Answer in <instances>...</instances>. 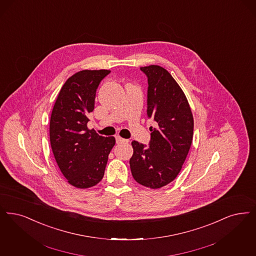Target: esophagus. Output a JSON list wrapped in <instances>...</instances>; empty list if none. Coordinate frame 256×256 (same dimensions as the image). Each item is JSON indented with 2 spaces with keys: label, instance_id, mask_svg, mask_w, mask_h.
<instances>
[{
  "label": "esophagus",
  "instance_id": "34e87169",
  "mask_svg": "<svg viewBox=\"0 0 256 256\" xmlns=\"http://www.w3.org/2000/svg\"><path fill=\"white\" fill-rule=\"evenodd\" d=\"M128 141L126 139H124L122 137H120L119 135H117V136H116V143H128Z\"/></svg>",
  "mask_w": 256,
  "mask_h": 256
}]
</instances>
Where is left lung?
Listing matches in <instances>:
<instances>
[{
  "label": "left lung",
  "mask_w": 256,
  "mask_h": 256,
  "mask_svg": "<svg viewBox=\"0 0 256 256\" xmlns=\"http://www.w3.org/2000/svg\"><path fill=\"white\" fill-rule=\"evenodd\" d=\"M148 76V115L156 122L150 128V148L133 141L130 160L134 180L160 188L177 177L190 148L194 116L188 99L170 73L156 64L142 66Z\"/></svg>",
  "instance_id": "left-lung-1"
}]
</instances>
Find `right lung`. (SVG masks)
Masks as SVG:
<instances>
[{
  "mask_svg": "<svg viewBox=\"0 0 256 256\" xmlns=\"http://www.w3.org/2000/svg\"><path fill=\"white\" fill-rule=\"evenodd\" d=\"M110 72L84 70L62 86L52 108L50 139L52 152L68 182L78 188L98 184L104 177L113 136L104 137L88 128L96 90Z\"/></svg>",
  "mask_w": 256,
  "mask_h": 256,
  "instance_id": "1",
  "label": "right lung"
}]
</instances>
